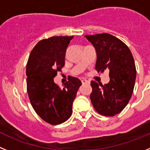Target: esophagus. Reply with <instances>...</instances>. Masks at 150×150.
Returning <instances> with one entry per match:
<instances>
[{"mask_svg":"<svg viewBox=\"0 0 150 150\" xmlns=\"http://www.w3.org/2000/svg\"><path fill=\"white\" fill-rule=\"evenodd\" d=\"M81 82L83 84H86V83H87V84H90V81H87V80H85V79L81 80Z\"/></svg>","mask_w":150,"mask_h":150,"instance_id":"obj_1","label":"esophagus"}]
</instances>
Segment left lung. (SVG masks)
Here are the masks:
<instances>
[{
	"label": "left lung",
	"mask_w": 150,
	"mask_h": 150,
	"mask_svg": "<svg viewBox=\"0 0 150 150\" xmlns=\"http://www.w3.org/2000/svg\"><path fill=\"white\" fill-rule=\"evenodd\" d=\"M96 52V69L109 70L110 81L105 85L92 81L90 100L98 114L112 117L120 113L132 97L136 68L132 52L123 42L108 33L85 36Z\"/></svg>",
	"instance_id": "1"
}]
</instances>
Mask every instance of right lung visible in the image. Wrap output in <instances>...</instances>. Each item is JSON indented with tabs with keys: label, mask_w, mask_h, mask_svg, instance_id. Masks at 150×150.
Here are the masks:
<instances>
[{
	"label": "right lung",
	"mask_w": 150,
	"mask_h": 150,
	"mask_svg": "<svg viewBox=\"0 0 150 150\" xmlns=\"http://www.w3.org/2000/svg\"><path fill=\"white\" fill-rule=\"evenodd\" d=\"M73 36H53L39 42L30 52L26 67L27 91L36 113L52 125L67 121L72 113V103L81 85L69 77L61 89L54 78L65 64L67 48Z\"/></svg>",
	"instance_id": "obj_1"
}]
</instances>
